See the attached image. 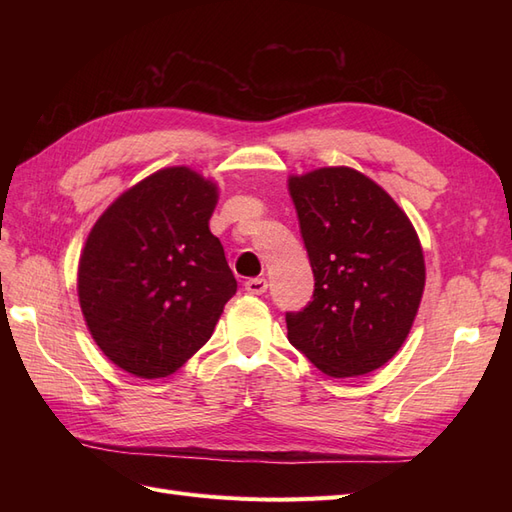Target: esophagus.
<instances>
[{"mask_svg": "<svg viewBox=\"0 0 512 512\" xmlns=\"http://www.w3.org/2000/svg\"><path fill=\"white\" fill-rule=\"evenodd\" d=\"M269 288V282L265 277H254V280H247L245 282V290L250 294H265Z\"/></svg>", "mask_w": 512, "mask_h": 512, "instance_id": "1", "label": "esophagus"}]
</instances>
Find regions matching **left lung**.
Returning <instances> with one entry per match:
<instances>
[{"mask_svg": "<svg viewBox=\"0 0 512 512\" xmlns=\"http://www.w3.org/2000/svg\"><path fill=\"white\" fill-rule=\"evenodd\" d=\"M314 271V301L286 314L288 342L322 374L356 378L404 346L425 290L416 230L380 185L350 166L288 177Z\"/></svg>", "mask_w": 512, "mask_h": 512, "instance_id": "8db88e82", "label": "left lung"}]
</instances>
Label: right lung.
<instances>
[{
  "label": "right lung",
  "mask_w": 512,
  "mask_h": 512,
  "mask_svg": "<svg viewBox=\"0 0 512 512\" xmlns=\"http://www.w3.org/2000/svg\"><path fill=\"white\" fill-rule=\"evenodd\" d=\"M218 183L166 166L119 194L91 228L76 292L108 361L166 378L203 348L237 292L209 220Z\"/></svg>",
  "instance_id": "add662e5"
}]
</instances>
